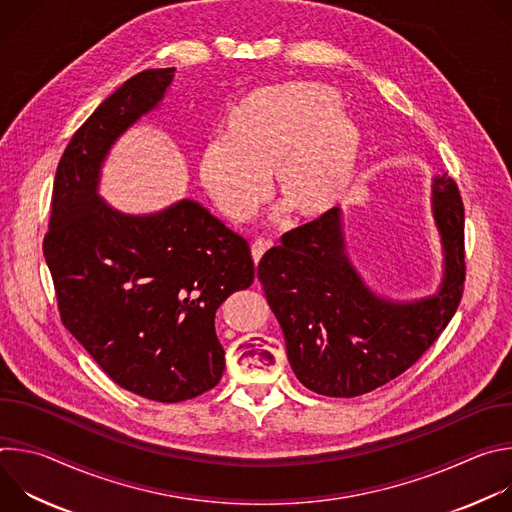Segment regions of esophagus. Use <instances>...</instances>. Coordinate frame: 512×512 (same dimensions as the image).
Instances as JSON below:
<instances>
[{"label":"esophagus","instance_id":"1","mask_svg":"<svg viewBox=\"0 0 512 512\" xmlns=\"http://www.w3.org/2000/svg\"><path fill=\"white\" fill-rule=\"evenodd\" d=\"M271 241H263V239H257L253 245H251V255H253V261H255V265L263 259V255L271 249Z\"/></svg>","mask_w":512,"mask_h":512}]
</instances>
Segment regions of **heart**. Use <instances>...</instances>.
<instances>
[{"instance_id":"heart-1","label":"heart","mask_w":512,"mask_h":512,"mask_svg":"<svg viewBox=\"0 0 512 512\" xmlns=\"http://www.w3.org/2000/svg\"><path fill=\"white\" fill-rule=\"evenodd\" d=\"M225 139L198 154L204 192L235 223H245L273 192L294 221H314L352 188L362 131L340 95L318 83H281L245 95L229 113Z\"/></svg>"}]
</instances>
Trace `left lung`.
I'll return each mask as SVG.
<instances>
[{
  "instance_id": "obj_1",
  "label": "left lung",
  "mask_w": 512,
  "mask_h": 512,
  "mask_svg": "<svg viewBox=\"0 0 512 512\" xmlns=\"http://www.w3.org/2000/svg\"><path fill=\"white\" fill-rule=\"evenodd\" d=\"M431 216L442 245L435 294L393 300L356 269L342 212L283 235L257 267L298 381L326 397H358L405 373L452 320L464 289V206L452 178H431Z\"/></svg>"
}]
</instances>
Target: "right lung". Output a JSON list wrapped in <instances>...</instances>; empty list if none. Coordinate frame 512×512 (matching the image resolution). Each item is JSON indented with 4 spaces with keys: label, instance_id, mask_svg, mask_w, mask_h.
I'll return each mask as SVG.
<instances>
[{
    "label": "right lung",
    "instance_id": "right-lung-1",
    "mask_svg": "<svg viewBox=\"0 0 512 512\" xmlns=\"http://www.w3.org/2000/svg\"><path fill=\"white\" fill-rule=\"evenodd\" d=\"M176 68L125 81L72 135L52 190L44 257L66 330L123 389L160 403L221 381L214 316L255 279L249 243L200 202L127 214L99 194L117 139L164 101Z\"/></svg>",
    "mask_w": 512,
    "mask_h": 512
}]
</instances>
